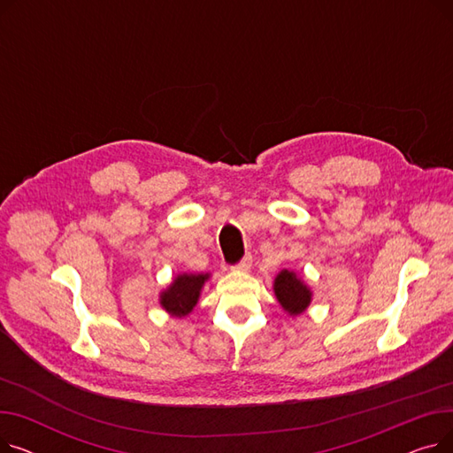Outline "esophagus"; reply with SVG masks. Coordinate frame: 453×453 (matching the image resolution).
<instances>
[{"mask_svg": "<svg viewBox=\"0 0 453 453\" xmlns=\"http://www.w3.org/2000/svg\"><path fill=\"white\" fill-rule=\"evenodd\" d=\"M251 265H253V257H251V255H246L239 265L233 266V270H236V272H250Z\"/></svg>", "mask_w": 453, "mask_h": 453, "instance_id": "obj_1", "label": "esophagus"}]
</instances>
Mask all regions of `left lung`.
<instances>
[{
  "mask_svg": "<svg viewBox=\"0 0 453 453\" xmlns=\"http://www.w3.org/2000/svg\"><path fill=\"white\" fill-rule=\"evenodd\" d=\"M273 292L282 311L292 318L301 316L312 303L311 287L294 270H280L277 273L273 280Z\"/></svg>",
  "mask_w": 453,
  "mask_h": 453,
  "instance_id": "1",
  "label": "left lung"
}]
</instances>
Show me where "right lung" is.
<instances>
[{"mask_svg": "<svg viewBox=\"0 0 453 453\" xmlns=\"http://www.w3.org/2000/svg\"><path fill=\"white\" fill-rule=\"evenodd\" d=\"M211 273H178L173 282L159 294V304L173 318H185L198 304L203 284Z\"/></svg>", "mask_w": 453, "mask_h": 453, "instance_id": "right-lung-1", "label": "right lung"}]
</instances>
